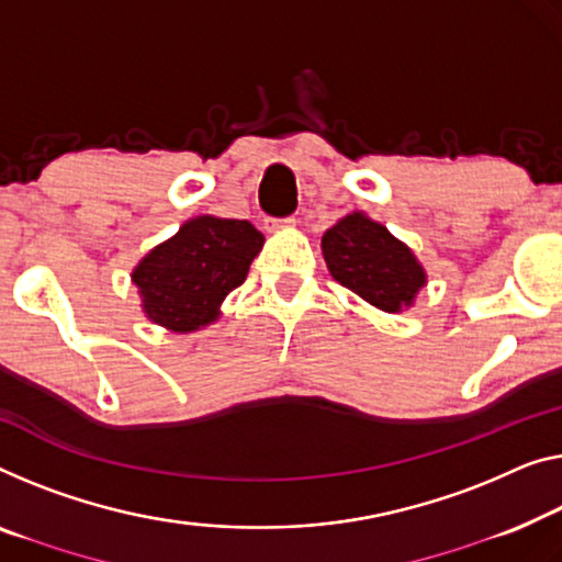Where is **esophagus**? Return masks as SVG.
I'll return each mask as SVG.
<instances>
[{
	"mask_svg": "<svg viewBox=\"0 0 562 562\" xmlns=\"http://www.w3.org/2000/svg\"><path fill=\"white\" fill-rule=\"evenodd\" d=\"M278 224H280V227H295V216H288V220H280Z\"/></svg>",
	"mask_w": 562,
	"mask_h": 562,
	"instance_id": "obj_1",
	"label": "esophagus"
}]
</instances>
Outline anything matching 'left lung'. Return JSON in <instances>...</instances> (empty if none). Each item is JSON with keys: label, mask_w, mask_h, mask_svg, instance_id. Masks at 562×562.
I'll return each mask as SVG.
<instances>
[{"label": "left lung", "mask_w": 562, "mask_h": 562, "mask_svg": "<svg viewBox=\"0 0 562 562\" xmlns=\"http://www.w3.org/2000/svg\"><path fill=\"white\" fill-rule=\"evenodd\" d=\"M321 247L333 278L383 313L412 307L426 284L424 267L412 249L363 212L333 224Z\"/></svg>", "instance_id": "obj_1"}]
</instances>
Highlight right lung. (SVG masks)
<instances>
[{
    "mask_svg": "<svg viewBox=\"0 0 562 562\" xmlns=\"http://www.w3.org/2000/svg\"><path fill=\"white\" fill-rule=\"evenodd\" d=\"M265 245L247 220L196 216L150 249L133 270L140 307L150 323L194 333L220 317V305L245 282Z\"/></svg>",
    "mask_w": 562,
    "mask_h": 562,
    "instance_id": "add662e5",
    "label": "right lung"
}]
</instances>
